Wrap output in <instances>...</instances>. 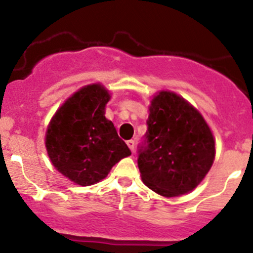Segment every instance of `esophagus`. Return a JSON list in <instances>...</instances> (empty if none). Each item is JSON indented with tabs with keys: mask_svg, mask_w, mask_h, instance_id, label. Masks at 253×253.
<instances>
[{
	"mask_svg": "<svg viewBox=\"0 0 253 253\" xmlns=\"http://www.w3.org/2000/svg\"><path fill=\"white\" fill-rule=\"evenodd\" d=\"M127 145H128V148L131 149V152L133 153L134 152V145H136V142L133 141V139H129V141H127Z\"/></svg>",
	"mask_w": 253,
	"mask_h": 253,
	"instance_id": "obj_1",
	"label": "esophagus"
}]
</instances>
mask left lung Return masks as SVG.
<instances>
[{
	"instance_id": "left-lung-1",
	"label": "left lung",
	"mask_w": 253,
	"mask_h": 253,
	"mask_svg": "<svg viewBox=\"0 0 253 253\" xmlns=\"http://www.w3.org/2000/svg\"><path fill=\"white\" fill-rule=\"evenodd\" d=\"M147 126L137 159L143 182L164 197L197 187L215 155L202 115L175 93L160 91L152 100Z\"/></svg>"
}]
</instances>
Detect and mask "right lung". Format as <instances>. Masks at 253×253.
<instances>
[{"label":"right lung","instance_id":"add662e5","mask_svg":"<svg viewBox=\"0 0 253 253\" xmlns=\"http://www.w3.org/2000/svg\"><path fill=\"white\" fill-rule=\"evenodd\" d=\"M109 99L100 84L84 86L58 109L47 127L51 163L81 186L99 182L116 163L131 155L114 124L105 117Z\"/></svg>","mask_w":253,"mask_h":253}]
</instances>
